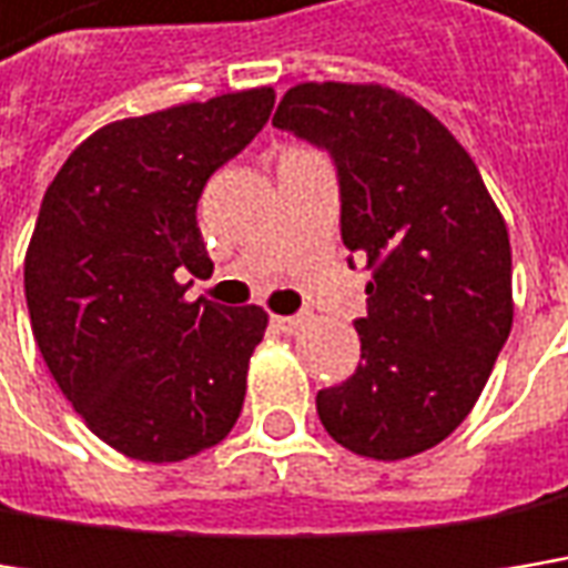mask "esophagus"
Listing matches in <instances>:
<instances>
[{
  "label": "esophagus",
  "mask_w": 568,
  "mask_h": 568,
  "mask_svg": "<svg viewBox=\"0 0 568 568\" xmlns=\"http://www.w3.org/2000/svg\"><path fill=\"white\" fill-rule=\"evenodd\" d=\"M273 324L283 331V334H298L302 331V324H305V317L298 315H276L273 317Z\"/></svg>",
  "instance_id": "34e87169"
}]
</instances>
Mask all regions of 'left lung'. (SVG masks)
<instances>
[{"label": "left lung", "instance_id": "1", "mask_svg": "<svg viewBox=\"0 0 568 568\" xmlns=\"http://www.w3.org/2000/svg\"><path fill=\"white\" fill-rule=\"evenodd\" d=\"M273 124L334 156L341 237L373 273L363 363L317 392V417L356 456L430 450L473 412L511 334L505 217L466 148L405 92L298 83Z\"/></svg>", "mask_w": 568, "mask_h": 568}]
</instances>
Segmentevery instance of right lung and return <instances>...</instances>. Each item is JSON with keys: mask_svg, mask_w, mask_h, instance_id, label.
<instances>
[{"mask_svg": "<svg viewBox=\"0 0 568 568\" xmlns=\"http://www.w3.org/2000/svg\"><path fill=\"white\" fill-rule=\"evenodd\" d=\"M273 102L260 85L112 121L44 192L24 253L31 331L85 427L131 459H189L241 417L270 317L189 302L180 273L212 270L195 205Z\"/></svg>", "mask_w": 568, "mask_h": 568, "instance_id": "obj_1", "label": "right lung"}]
</instances>
